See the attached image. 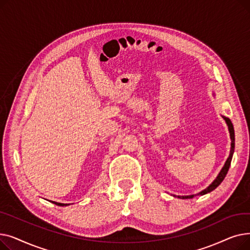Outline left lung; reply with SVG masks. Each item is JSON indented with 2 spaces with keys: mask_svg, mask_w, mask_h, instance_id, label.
<instances>
[{
  "mask_svg": "<svg viewBox=\"0 0 250 250\" xmlns=\"http://www.w3.org/2000/svg\"><path fill=\"white\" fill-rule=\"evenodd\" d=\"M223 118H224V120H225V122H226V124H227V125H228V128H229V133H230V138H231V150H230V155H229V157H228L227 161L225 162V165L223 166V168H222V170L220 171V173L218 174L217 178H216V179L211 183V185H209L206 189H204L203 191H201L200 193H198V195H204V194H206V193H208V192H211V191L214 190L215 188H217L221 185V182H222L223 180H224V178H225V176H226V174H227V172H228V170H229L230 164H231L232 156H233V153H234V146H235L234 127H233V125H232L231 121L229 120L228 117L223 116ZM174 196H175V195H174ZM193 196H194V194H191V195H183V196H179V195H178V198H179V199H192Z\"/></svg>",
  "mask_w": 250,
  "mask_h": 250,
  "instance_id": "1",
  "label": "left lung"
}]
</instances>
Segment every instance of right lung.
<instances>
[{"label": "right lung", "instance_id": "obj_1", "mask_svg": "<svg viewBox=\"0 0 250 250\" xmlns=\"http://www.w3.org/2000/svg\"><path fill=\"white\" fill-rule=\"evenodd\" d=\"M51 203H54L55 205H57V206H61V207H63V206H68L69 204H62V203H57V202H51Z\"/></svg>", "mask_w": 250, "mask_h": 250}]
</instances>
